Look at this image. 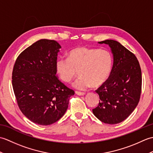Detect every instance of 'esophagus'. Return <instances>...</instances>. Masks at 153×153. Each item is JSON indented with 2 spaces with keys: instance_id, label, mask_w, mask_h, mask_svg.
Instances as JSON below:
<instances>
[{
  "instance_id": "esophagus-1",
  "label": "esophagus",
  "mask_w": 153,
  "mask_h": 153,
  "mask_svg": "<svg viewBox=\"0 0 153 153\" xmlns=\"http://www.w3.org/2000/svg\"><path fill=\"white\" fill-rule=\"evenodd\" d=\"M76 94L77 95H79V96H83L85 95V93L84 92H79V91H76Z\"/></svg>"
}]
</instances>
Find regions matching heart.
<instances>
[{"label":"heart","mask_w":153,"mask_h":153,"mask_svg":"<svg viewBox=\"0 0 153 153\" xmlns=\"http://www.w3.org/2000/svg\"><path fill=\"white\" fill-rule=\"evenodd\" d=\"M112 66L113 57L109 51L83 46L71 50L68 58H60L56 62V72L63 82L69 83L80 75L74 84L75 88L80 90L103 85Z\"/></svg>","instance_id":"1"}]
</instances>
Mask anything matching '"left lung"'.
I'll return each instance as SVG.
<instances>
[{
    "label": "left lung",
    "instance_id": "left-lung-1",
    "mask_svg": "<svg viewBox=\"0 0 153 153\" xmlns=\"http://www.w3.org/2000/svg\"><path fill=\"white\" fill-rule=\"evenodd\" d=\"M108 45L113 54L112 70L106 82L96 90L99 103L93 112L102 122L116 124L123 122L137 106L141 93V70L131 52L114 40Z\"/></svg>",
    "mask_w": 153,
    "mask_h": 153
}]
</instances>
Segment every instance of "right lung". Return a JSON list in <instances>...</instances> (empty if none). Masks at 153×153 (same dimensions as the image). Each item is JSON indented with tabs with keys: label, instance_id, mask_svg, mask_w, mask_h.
<instances>
[{
	"label": "right lung",
	"instance_id": "add662e5",
	"mask_svg": "<svg viewBox=\"0 0 153 153\" xmlns=\"http://www.w3.org/2000/svg\"><path fill=\"white\" fill-rule=\"evenodd\" d=\"M60 48L56 41L39 40L21 53L13 68L12 87L19 108L37 124L48 126L60 120L75 93L56 75Z\"/></svg>",
	"mask_w": 153,
	"mask_h": 153
}]
</instances>
